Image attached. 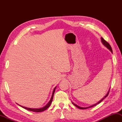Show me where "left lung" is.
<instances>
[{"label":"left lung","instance_id":"8db88e82","mask_svg":"<svg viewBox=\"0 0 122 122\" xmlns=\"http://www.w3.org/2000/svg\"><path fill=\"white\" fill-rule=\"evenodd\" d=\"M101 41H102V42L103 43V44L106 47H107V48H108L109 50H110L111 52L112 53V48H111V46L110 45V44H109V43L107 42V41H106V40H104V39H103V38H101ZM109 91L108 92V94H107L106 96H105V97H103L102 100H101V101H99V102L97 103H96V104H94V105H92V106H90V107H86V108H82V107H79V106H77V105L76 104H74V103H73V104H74V106H75V107H77V108H79V109H88V108H92V107H94V106H96V105H97V104H99V103H101V102H102V101L104 100V99L106 98V97H107V96H108V95H109Z\"/></svg>","mask_w":122,"mask_h":122}]
</instances>
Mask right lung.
<instances>
[{
	"label": "right lung",
	"instance_id": "obj_1",
	"mask_svg": "<svg viewBox=\"0 0 122 122\" xmlns=\"http://www.w3.org/2000/svg\"><path fill=\"white\" fill-rule=\"evenodd\" d=\"M55 89H56V87H55L54 89V90H53V94H52V96H51V100L49 101V102H48V104H47L46 106H45L44 107H43V108H40V109H32V108H26V107H22V106H21V107H22V108H24V109H26V110L31 111H34V112H42V111H44L45 110H46V109L48 108L49 106H50L51 103V102H52V100H53V98L54 94V92H55ZM19 106H20V105H19Z\"/></svg>",
	"mask_w": 122,
	"mask_h": 122
}]
</instances>
